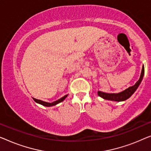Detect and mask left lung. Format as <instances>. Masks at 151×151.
<instances>
[{
  "instance_id": "obj_1",
  "label": "left lung",
  "mask_w": 151,
  "mask_h": 151,
  "mask_svg": "<svg viewBox=\"0 0 151 151\" xmlns=\"http://www.w3.org/2000/svg\"><path fill=\"white\" fill-rule=\"evenodd\" d=\"M144 75V65L142 66V73L141 75H140V77L139 80L135 83L134 86L129 87V88L126 89V90L122 91L120 93H118V94H109V93H105L103 92H101V91H99L98 92V95L99 96H101L103 99L105 100H109V101H125V100L128 99L131 96L133 93L135 92V90H137V88H138L139 84L141 83L142 78H143V76Z\"/></svg>"
}]
</instances>
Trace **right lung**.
Returning a JSON list of instances; mask_svg holds the SVG:
<instances>
[{"instance_id":"right-lung-1","label":"right lung","mask_w":151,"mask_h":151,"mask_svg":"<svg viewBox=\"0 0 151 151\" xmlns=\"http://www.w3.org/2000/svg\"><path fill=\"white\" fill-rule=\"evenodd\" d=\"M67 96H68V94L65 95V96H63L62 98H61L60 99L57 100V101H56L52 102V103H47V102L42 101H41V100H38V99H33V100L35 101V102H36V103H39V104H40V105L46 106V107H51V106H54L55 105H57V104H58L59 103H61V102H62L63 100H64Z\"/></svg>"}]
</instances>
